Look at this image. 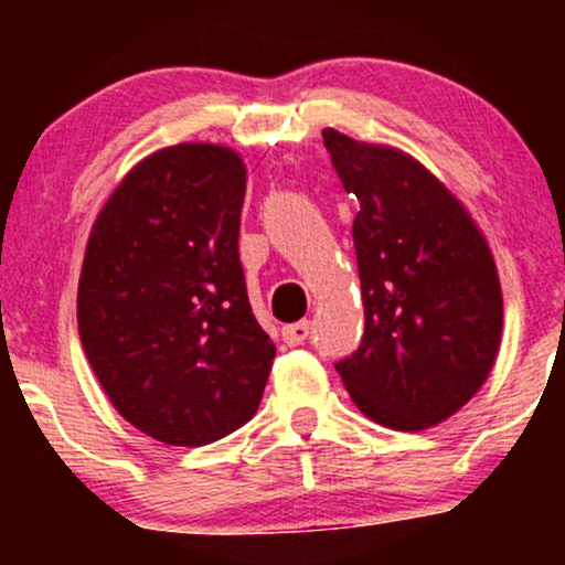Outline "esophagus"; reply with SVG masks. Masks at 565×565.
Wrapping results in <instances>:
<instances>
[{
  "label": "esophagus",
  "instance_id": "esophagus-1",
  "mask_svg": "<svg viewBox=\"0 0 565 565\" xmlns=\"http://www.w3.org/2000/svg\"><path fill=\"white\" fill-rule=\"evenodd\" d=\"M308 334H310V321H297V323H289V327L281 329L284 342H287L289 348L302 345V342L308 340Z\"/></svg>",
  "mask_w": 565,
  "mask_h": 565
}]
</instances>
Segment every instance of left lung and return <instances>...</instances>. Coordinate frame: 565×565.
<instances>
[{
  "mask_svg": "<svg viewBox=\"0 0 565 565\" xmlns=\"http://www.w3.org/2000/svg\"><path fill=\"white\" fill-rule=\"evenodd\" d=\"M342 188L355 193L353 246L364 337L337 361L374 423L425 430L481 391L502 337V289L483 233L417 159L323 129Z\"/></svg>",
  "mask_w": 565,
  "mask_h": 565,
  "instance_id": "obj_1",
  "label": "left lung"
}]
</instances>
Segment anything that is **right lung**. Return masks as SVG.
<instances>
[{
    "instance_id": "right-lung-1",
    "label": "right lung",
    "mask_w": 565,
    "mask_h": 565,
    "mask_svg": "<svg viewBox=\"0 0 565 565\" xmlns=\"http://www.w3.org/2000/svg\"><path fill=\"white\" fill-rule=\"evenodd\" d=\"M236 151L180 142L135 164L84 252L76 321L116 412L146 436L204 446L249 423L276 345L252 313Z\"/></svg>"
}]
</instances>
